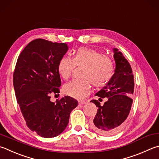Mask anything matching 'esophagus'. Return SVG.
Segmentation results:
<instances>
[{"instance_id": "esophagus-1", "label": "esophagus", "mask_w": 159, "mask_h": 159, "mask_svg": "<svg viewBox=\"0 0 159 159\" xmlns=\"http://www.w3.org/2000/svg\"><path fill=\"white\" fill-rule=\"evenodd\" d=\"M79 103L80 105H83V104H85L86 102H84V101H79Z\"/></svg>"}]
</instances>
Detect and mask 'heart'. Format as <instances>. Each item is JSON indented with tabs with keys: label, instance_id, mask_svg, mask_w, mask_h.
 Wrapping results in <instances>:
<instances>
[{
	"label": "heart",
	"instance_id": "1",
	"mask_svg": "<svg viewBox=\"0 0 159 159\" xmlns=\"http://www.w3.org/2000/svg\"><path fill=\"white\" fill-rule=\"evenodd\" d=\"M85 67L83 80H74L64 85L65 94L77 99H83L90 92V83L94 87L105 85L112 76L114 64L108 56L94 48L80 47L73 54V59L64 57L60 60L58 71L65 80L70 79L75 67Z\"/></svg>",
	"mask_w": 159,
	"mask_h": 159
}]
</instances>
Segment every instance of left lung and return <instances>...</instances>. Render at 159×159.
<instances>
[{"instance_id": "8db88e82", "label": "left lung", "mask_w": 159, "mask_h": 159, "mask_svg": "<svg viewBox=\"0 0 159 159\" xmlns=\"http://www.w3.org/2000/svg\"><path fill=\"white\" fill-rule=\"evenodd\" d=\"M115 62L114 74L111 80L95 94L107 101L103 106L97 100H92L98 111L91 126L98 134L111 135L119 132L125 125L131 111L133 100L130 97L134 93V80L132 69L122 52L112 48Z\"/></svg>"}]
</instances>
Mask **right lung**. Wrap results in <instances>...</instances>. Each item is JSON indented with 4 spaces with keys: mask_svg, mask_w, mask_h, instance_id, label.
I'll return each mask as SVG.
<instances>
[{
    "mask_svg": "<svg viewBox=\"0 0 159 159\" xmlns=\"http://www.w3.org/2000/svg\"><path fill=\"white\" fill-rule=\"evenodd\" d=\"M68 48L65 43L37 39L17 59L13 75L17 103L28 127L44 138L56 137L64 131L71 112L79 103L70 96L51 101V93L60 92L58 64Z\"/></svg>",
    "mask_w": 159,
    "mask_h": 159,
    "instance_id": "right-lung-1",
    "label": "right lung"
}]
</instances>
